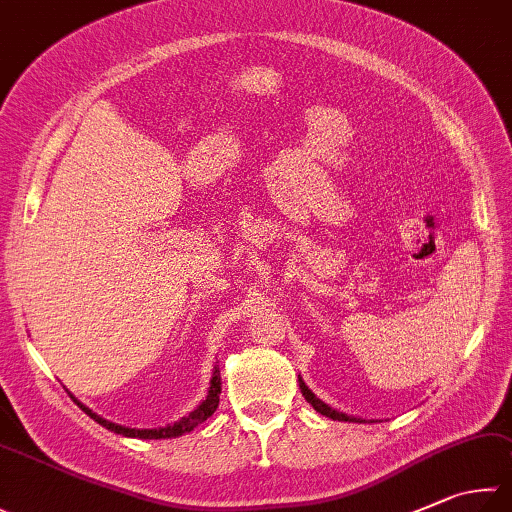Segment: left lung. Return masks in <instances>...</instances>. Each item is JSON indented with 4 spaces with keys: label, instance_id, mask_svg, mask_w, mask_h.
<instances>
[{
    "label": "left lung",
    "instance_id": "8db88e82",
    "mask_svg": "<svg viewBox=\"0 0 512 512\" xmlns=\"http://www.w3.org/2000/svg\"><path fill=\"white\" fill-rule=\"evenodd\" d=\"M298 385H301V392H303V397L307 399V403H312L314 406V410L316 412H321V414H325V417H330V419H334V421H363V419H356V417H347V414H343V412H336V410H332L330 406H327V403H323L321 399L316 397V394L307 388L305 385V381L301 379V374H298Z\"/></svg>",
    "mask_w": 512,
    "mask_h": 512
}]
</instances>
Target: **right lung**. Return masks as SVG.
Listing matches in <instances>:
<instances>
[{
	"mask_svg": "<svg viewBox=\"0 0 512 512\" xmlns=\"http://www.w3.org/2000/svg\"><path fill=\"white\" fill-rule=\"evenodd\" d=\"M220 388H223V385H220V370L218 368H214V376H211V383H209V392H207V397H205V401L200 403V406L194 410V412H189L187 417H182L180 421H176V423H169V426H165V428H151V430H140V428H127V426H118V423H111V421H106V419H102L100 414H95L93 410H89L86 406H82L80 401H77L73 394H71V399L77 403V406H80L86 414H89V417L93 419V421H98L100 426H104L106 430H111V432H115V435H122V437H136V439H173V437H180V435H187V432H191L194 430L198 423H202V421H207L211 414L216 412V408H218V401H220Z\"/></svg>",
	"mask_w": 512,
	"mask_h": 512,
	"instance_id": "add662e5",
	"label": "right lung"
}]
</instances>
